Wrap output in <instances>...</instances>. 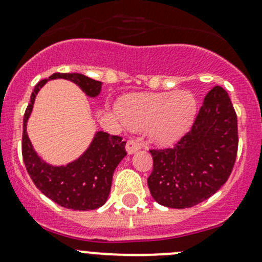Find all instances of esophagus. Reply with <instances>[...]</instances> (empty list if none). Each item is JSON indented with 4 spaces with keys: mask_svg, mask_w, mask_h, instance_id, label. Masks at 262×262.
I'll list each match as a JSON object with an SVG mask.
<instances>
[{
    "mask_svg": "<svg viewBox=\"0 0 262 262\" xmlns=\"http://www.w3.org/2000/svg\"><path fill=\"white\" fill-rule=\"evenodd\" d=\"M140 147H142V145H140V143L137 142L136 139H129L128 142H126V145H125L126 152H128L129 154L137 152Z\"/></svg>",
    "mask_w": 262,
    "mask_h": 262,
    "instance_id": "obj_1",
    "label": "esophagus"
}]
</instances>
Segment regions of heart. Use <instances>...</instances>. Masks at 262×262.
Returning <instances> with one entry per match:
<instances>
[{
  "instance_id": "b5f03b06",
  "label": "heart",
  "mask_w": 262,
  "mask_h": 262,
  "mask_svg": "<svg viewBox=\"0 0 262 262\" xmlns=\"http://www.w3.org/2000/svg\"><path fill=\"white\" fill-rule=\"evenodd\" d=\"M119 113L132 129L148 128L153 142L169 145L193 124L197 100L188 92L129 95L120 100Z\"/></svg>"
}]
</instances>
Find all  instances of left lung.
<instances>
[{
  "mask_svg": "<svg viewBox=\"0 0 262 262\" xmlns=\"http://www.w3.org/2000/svg\"><path fill=\"white\" fill-rule=\"evenodd\" d=\"M238 147L237 115L227 92L205 96L193 125L172 148L149 149L150 194L159 205L188 208L216 193L232 172Z\"/></svg>",
  "mask_w": 262,
  "mask_h": 262,
  "instance_id": "8db88e82",
  "label": "left lung"
}]
</instances>
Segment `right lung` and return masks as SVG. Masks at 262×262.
<instances>
[{"label":"right lung","mask_w":262,"mask_h":262,"mask_svg":"<svg viewBox=\"0 0 262 262\" xmlns=\"http://www.w3.org/2000/svg\"><path fill=\"white\" fill-rule=\"evenodd\" d=\"M49 79H68L93 98L99 95L103 85L101 81L76 73H55ZM46 81L48 79L37 82L24 115L21 147L25 167L35 186L61 207L76 211L96 210L108 200L113 173L126 156V142L119 136L98 132L86 152L68 166L54 167L41 161L27 137L26 123L36 94Z\"/></svg>","instance_id":"right-lung-1"}]
</instances>
